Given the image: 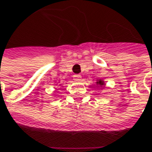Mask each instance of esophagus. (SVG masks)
I'll return each instance as SVG.
<instances>
[{
    "mask_svg": "<svg viewBox=\"0 0 152 152\" xmlns=\"http://www.w3.org/2000/svg\"><path fill=\"white\" fill-rule=\"evenodd\" d=\"M73 79H74L75 82H79V81L82 79V76L79 75V74H76V75L73 76Z\"/></svg>",
    "mask_w": 152,
    "mask_h": 152,
    "instance_id": "34e87169",
    "label": "esophagus"
}]
</instances>
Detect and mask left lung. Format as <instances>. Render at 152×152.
<instances>
[{
	"label": "left lung",
	"instance_id": "left-lung-1",
	"mask_svg": "<svg viewBox=\"0 0 152 152\" xmlns=\"http://www.w3.org/2000/svg\"><path fill=\"white\" fill-rule=\"evenodd\" d=\"M99 84L100 86H101V85H104V83H103V82L101 81V80H99Z\"/></svg>",
	"mask_w": 152,
	"mask_h": 152
}]
</instances>
